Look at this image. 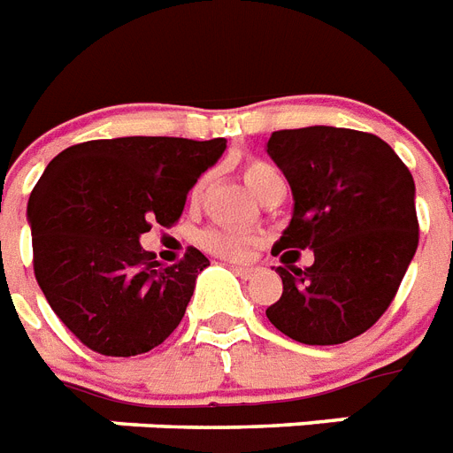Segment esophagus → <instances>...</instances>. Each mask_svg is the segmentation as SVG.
Masks as SVG:
<instances>
[{
  "label": "esophagus",
  "instance_id": "esophagus-1",
  "mask_svg": "<svg viewBox=\"0 0 453 453\" xmlns=\"http://www.w3.org/2000/svg\"><path fill=\"white\" fill-rule=\"evenodd\" d=\"M231 271H234L235 275H238V278L250 280L254 275V273H257V268H254V266H231Z\"/></svg>",
  "mask_w": 453,
  "mask_h": 453
}]
</instances>
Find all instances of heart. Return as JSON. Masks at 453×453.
Here are the masks:
<instances>
[{
	"label": "heart",
	"mask_w": 453,
	"mask_h": 453,
	"mask_svg": "<svg viewBox=\"0 0 453 453\" xmlns=\"http://www.w3.org/2000/svg\"><path fill=\"white\" fill-rule=\"evenodd\" d=\"M242 178H245L248 187L257 194V196H264V192H266L273 182L282 180L278 173V168L271 166V164L264 162V159H248V162L242 164ZM203 187L205 178L192 187L189 199L199 201L201 194H203ZM252 241L254 238L248 231L229 229V226H212V229L201 234V245H203L208 252L218 254V257H224V259L231 261L245 259V254H248Z\"/></svg>",
	"instance_id": "obj_1"
}]
</instances>
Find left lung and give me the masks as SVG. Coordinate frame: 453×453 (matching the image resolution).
<instances>
[{"label": "left lung", "instance_id": "obj_1", "mask_svg": "<svg viewBox=\"0 0 453 453\" xmlns=\"http://www.w3.org/2000/svg\"><path fill=\"white\" fill-rule=\"evenodd\" d=\"M266 150L294 194L273 254L315 252L305 271L278 266L282 296L266 317L303 345L365 334L391 305L419 245L410 168L375 134L324 125L273 132Z\"/></svg>", "mask_w": 453, "mask_h": 453}]
</instances>
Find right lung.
<instances>
[{"mask_svg": "<svg viewBox=\"0 0 453 453\" xmlns=\"http://www.w3.org/2000/svg\"><path fill=\"white\" fill-rule=\"evenodd\" d=\"M224 148L226 138H104L71 145L46 166L27 203L34 275L92 352H150L180 324L211 261L189 248L162 266L138 241L152 224L180 219L187 192Z\"/></svg>", "mask_w": 453, "mask_h": 453, "instance_id": "obj_1", "label": "right lung"}]
</instances>
